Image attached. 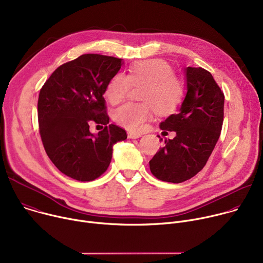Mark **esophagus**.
<instances>
[{"mask_svg": "<svg viewBox=\"0 0 263 263\" xmlns=\"http://www.w3.org/2000/svg\"><path fill=\"white\" fill-rule=\"evenodd\" d=\"M140 136H141V134H140V133H137V132H132V131L128 132V137H129V138H132V139H134V138H138V137H140Z\"/></svg>", "mask_w": 263, "mask_h": 263, "instance_id": "34e87169", "label": "esophagus"}]
</instances>
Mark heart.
Masks as SVG:
<instances>
[{
    "mask_svg": "<svg viewBox=\"0 0 263 263\" xmlns=\"http://www.w3.org/2000/svg\"><path fill=\"white\" fill-rule=\"evenodd\" d=\"M140 100L128 103L114 112V121L131 131H138L152 115V107L159 114L170 113L181 102L184 89L174 77L173 68L163 60L138 61L130 66L128 74L117 73L106 87V97L112 105L126 100L133 86L142 85Z\"/></svg>",
    "mask_w": 263,
    "mask_h": 263,
    "instance_id": "1",
    "label": "heart"
}]
</instances>
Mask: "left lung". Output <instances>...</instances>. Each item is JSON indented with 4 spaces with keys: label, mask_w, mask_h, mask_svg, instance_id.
<instances>
[{
    "label": "left lung",
    "mask_w": 263,
    "mask_h": 263,
    "mask_svg": "<svg viewBox=\"0 0 263 263\" xmlns=\"http://www.w3.org/2000/svg\"><path fill=\"white\" fill-rule=\"evenodd\" d=\"M184 79L186 93L180 108L159 125L163 132L174 131L176 136L164 139V147L149 162L156 178L174 183L192 178L202 170L223 123L224 95L209 71L187 67Z\"/></svg>",
    "instance_id": "left-lung-1"
}]
</instances>
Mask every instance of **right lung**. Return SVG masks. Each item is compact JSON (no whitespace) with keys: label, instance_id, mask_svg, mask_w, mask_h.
<instances>
[{"label":"right lung","instance_id":"obj_1","mask_svg":"<svg viewBox=\"0 0 263 263\" xmlns=\"http://www.w3.org/2000/svg\"><path fill=\"white\" fill-rule=\"evenodd\" d=\"M123 60L83 54L58 69L42 87L37 102L40 134L45 151L68 177L90 181L106 172L113 146L127 133L108 125L104 94ZM106 127L98 135L88 131L92 122Z\"/></svg>","mask_w":263,"mask_h":263}]
</instances>
